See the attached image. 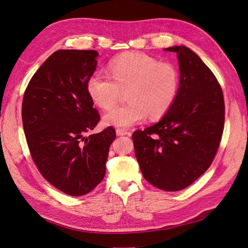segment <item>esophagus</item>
<instances>
[{"instance_id": "obj_1", "label": "esophagus", "mask_w": 248, "mask_h": 248, "mask_svg": "<svg viewBox=\"0 0 248 248\" xmlns=\"http://www.w3.org/2000/svg\"><path fill=\"white\" fill-rule=\"evenodd\" d=\"M116 133L117 136L122 137V136H127V134H129V131H127L126 129H123V128H118L116 130Z\"/></svg>"}]
</instances>
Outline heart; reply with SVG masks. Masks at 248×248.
<instances>
[{"label": "heart", "instance_id": "heart-1", "mask_svg": "<svg viewBox=\"0 0 248 248\" xmlns=\"http://www.w3.org/2000/svg\"><path fill=\"white\" fill-rule=\"evenodd\" d=\"M109 76L96 72L89 78L88 93L103 109L115 107L127 91L129 102L103 116V122L128 128L145 121L148 115L160 118L174 104L179 91L180 74L170 62L158 60L138 51H128L111 60Z\"/></svg>", "mask_w": 248, "mask_h": 248}]
</instances>
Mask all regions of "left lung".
<instances>
[{
	"label": "left lung",
	"instance_id": "1",
	"mask_svg": "<svg viewBox=\"0 0 248 248\" xmlns=\"http://www.w3.org/2000/svg\"><path fill=\"white\" fill-rule=\"evenodd\" d=\"M179 60L176 100L158 123L132 133L142 176L156 188H186L211 166L224 125V100L213 72L196 52L172 46Z\"/></svg>",
	"mask_w": 248,
	"mask_h": 248
}]
</instances>
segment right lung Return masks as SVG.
<instances>
[{"instance_id":"add662e5","label":"right lung","mask_w":248,"mask_h":248,"mask_svg":"<svg viewBox=\"0 0 248 248\" xmlns=\"http://www.w3.org/2000/svg\"><path fill=\"white\" fill-rule=\"evenodd\" d=\"M96 50L60 49L35 72L22 99L28 147L40 174L59 190L85 196L106 174L116 131L93 130L100 116L87 84L97 66Z\"/></svg>"}]
</instances>
